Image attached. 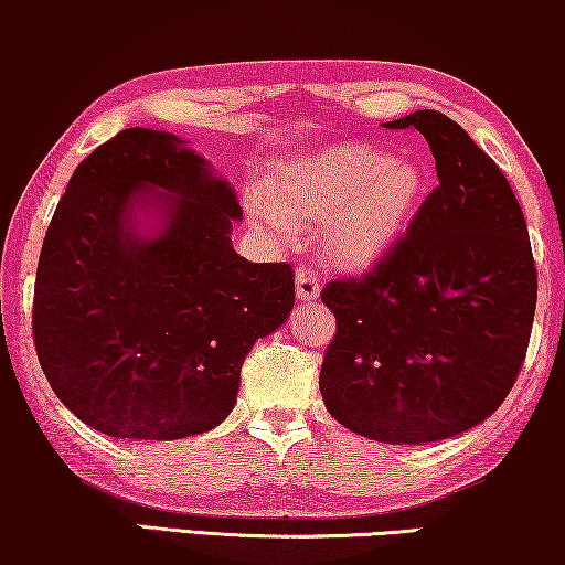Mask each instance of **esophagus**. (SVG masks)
<instances>
[{
  "instance_id": "obj_1",
  "label": "esophagus",
  "mask_w": 565,
  "mask_h": 565,
  "mask_svg": "<svg viewBox=\"0 0 565 565\" xmlns=\"http://www.w3.org/2000/svg\"><path fill=\"white\" fill-rule=\"evenodd\" d=\"M319 277H316L313 269H298L296 275V296L300 303H311V300L319 298Z\"/></svg>"
}]
</instances>
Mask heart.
<instances>
[{"label":"heart","mask_w":565,"mask_h":565,"mask_svg":"<svg viewBox=\"0 0 565 565\" xmlns=\"http://www.w3.org/2000/svg\"><path fill=\"white\" fill-rule=\"evenodd\" d=\"M419 159L391 157L367 143H339L313 157L285 161L269 192H252L246 211L290 242L298 215L327 218L323 242L337 265L365 269L401 242L427 198Z\"/></svg>","instance_id":"heart-1"}]
</instances>
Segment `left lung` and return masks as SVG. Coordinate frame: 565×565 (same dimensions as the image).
Wrapping results in <instances>:
<instances>
[{
  "mask_svg": "<svg viewBox=\"0 0 565 565\" xmlns=\"http://www.w3.org/2000/svg\"><path fill=\"white\" fill-rule=\"evenodd\" d=\"M437 167L406 236L362 280L321 292L337 316L319 388L329 414L385 445H427L497 412L527 354L537 303L522 207L458 122L416 110Z\"/></svg>",
  "mask_w": 565,
  "mask_h": 565,
  "instance_id": "1",
  "label": "left lung"
}]
</instances>
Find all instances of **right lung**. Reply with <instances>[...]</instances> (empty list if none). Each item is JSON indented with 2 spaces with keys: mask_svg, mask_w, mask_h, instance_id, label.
Instances as JSON below:
<instances>
[{
  "mask_svg": "<svg viewBox=\"0 0 565 565\" xmlns=\"http://www.w3.org/2000/svg\"><path fill=\"white\" fill-rule=\"evenodd\" d=\"M236 192L169 130L128 128L76 167L38 259L33 334L53 393L118 439H182L236 404L254 342L296 303L285 262L231 244Z\"/></svg>",
  "mask_w": 565,
  "mask_h": 565,
  "instance_id": "1",
  "label": "right lung"
}]
</instances>
